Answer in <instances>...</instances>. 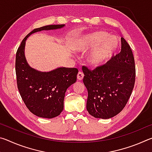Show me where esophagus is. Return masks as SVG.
Listing matches in <instances>:
<instances>
[{
	"instance_id": "34e87169",
	"label": "esophagus",
	"mask_w": 152,
	"mask_h": 152,
	"mask_svg": "<svg viewBox=\"0 0 152 152\" xmlns=\"http://www.w3.org/2000/svg\"><path fill=\"white\" fill-rule=\"evenodd\" d=\"M83 78H84V74L82 73V72H79L78 74H77V78H78V80H81Z\"/></svg>"
}]
</instances>
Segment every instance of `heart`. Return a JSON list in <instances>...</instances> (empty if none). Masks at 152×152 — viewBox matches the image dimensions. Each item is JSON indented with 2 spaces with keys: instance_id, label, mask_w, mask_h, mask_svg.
<instances>
[{
  "instance_id": "1",
  "label": "heart",
  "mask_w": 152,
  "mask_h": 152,
  "mask_svg": "<svg viewBox=\"0 0 152 152\" xmlns=\"http://www.w3.org/2000/svg\"><path fill=\"white\" fill-rule=\"evenodd\" d=\"M109 36L104 31H97L83 36L77 41L75 50L86 51L96 47L87 60L91 65H99L111 56L118 45L117 38Z\"/></svg>"
}]
</instances>
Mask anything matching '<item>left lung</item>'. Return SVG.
<instances>
[{"instance_id":"1","label":"left lung","mask_w":152,"mask_h":152,"mask_svg":"<svg viewBox=\"0 0 152 152\" xmlns=\"http://www.w3.org/2000/svg\"><path fill=\"white\" fill-rule=\"evenodd\" d=\"M83 82L88 91L86 109L95 118L109 119L124 109L135 81L134 57L121 37V50L94 70L82 66Z\"/></svg>"}]
</instances>
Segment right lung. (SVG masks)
Instances as JSON below:
<instances>
[{"label":"right lung","mask_w":152,"mask_h":152,"mask_svg":"<svg viewBox=\"0 0 152 152\" xmlns=\"http://www.w3.org/2000/svg\"><path fill=\"white\" fill-rule=\"evenodd\" d=\"M63 27L64 25H50L34 29L23 39L16 53L18 90L27 109L39 117L51 119L60 114L64 109L66 90L76 81L78 70L74 68H59L42 72L31 68L25 57V41L32 33Z\"/></svg>","instance_id":"right-lung-1"}]
</instances>
